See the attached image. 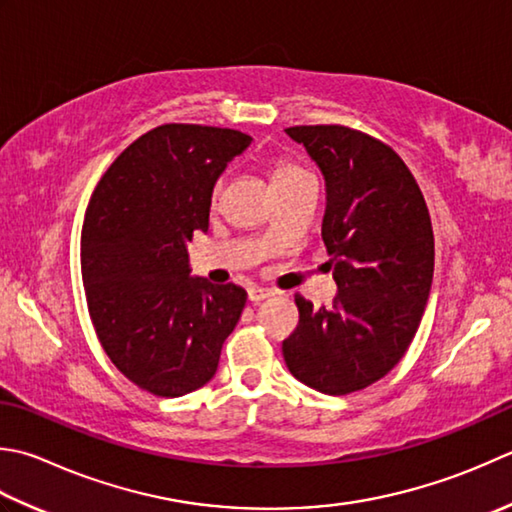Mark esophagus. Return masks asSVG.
<instances>
[{
    "mask_svg": "<svg viewBox=\"0 0 512 512\" xmlns=\"http://www.w3.org/2000/svg\"><path fill=\"white\" fill-rule=\"evenodd\" d=\"M270 295H273V290L262 288V286H250V288H248V299H250V302H253V304L264 302V299H268Z\"/></svg>",
    "mask_w": 512,
    "mask_h": 512,
    "instance_id": "esophagus-1",
    "label": "esophagus"
}]
</instances>
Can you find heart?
<instances>
[{
    "mask_svg": "<svg viewBox=\"0 0 512 512\" xmlns=\"http://www.w3.org/2000/svg\"><path fill=\"white\" fill-rule=\"evenodd\" d=\"M306 179H313V175L308 173L306 168H302L295 162H290V159H277L275 166H273V173H270V182H273V188H288L293 184L299 182H306ZM222 193V182H217L213 188V197L217 199V195Z\"/></svg>",
    "mask_w": 512,
    "mask_h": 512,
    "instance_id": "b5f03b06",
    "label": "heart"
}]
</instances>
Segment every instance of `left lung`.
<instances>
[{"instance_id": "8db88e82", "label": "left lung", "mask_w": 512, "mask_h": 512, "mask_svg": "<svg viewBox=\"0 0 512 512\" xmlns=\"http://www.w3.org/2000/svg\"><path fill=\"white\" fill-rule=\"evenodd\" d=\"M326 182L322 239L337 284L330 308L295 295L284 339L290 373L324 395L362 390L404 357L422 322L435 268L430 215L393 148L346 126H293Z\"/></svg>"}]
</instances>
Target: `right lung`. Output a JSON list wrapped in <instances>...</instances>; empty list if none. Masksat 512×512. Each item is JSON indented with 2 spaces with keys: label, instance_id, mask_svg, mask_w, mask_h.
Returning <instances> with one entry per match:
<instances>
[{
  "label": "right lung",
  "instance_id": "add662e5",
  "mask_svg": "<svg viewBox=\"0 0 512 512\" xmlns=\"http://www.w3.org/2000/svg\"><path fill=\"white\" fill-rule=\"evenodd\" d=\"M253 142L233 128L164 124L135 139L90 197L82 228L88 313L106 355L139 388L182 397L217 373L246 290L190 275L195 230L228 162Z\"/></svg>",
  "mask_w": 512,
  "mask_h": 512
}]
</instances>
